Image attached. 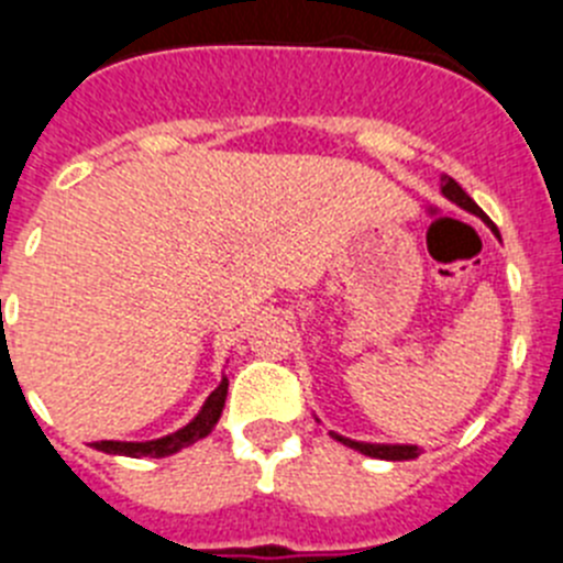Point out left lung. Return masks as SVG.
Instances as JSON below:
<instances>
[{
    "label": "left lung",
    "mask_w": 563,
    "mask_h": 563,
    "mask_svg": "<svg viewBox=\"0 0 563 563\" xmlns=\"http://www.w3.org/2000/svg\"><path fill=\"white\" fill-rule=\"evenodd\" d=\"M442 194H445V197H449L451 202H456V206H460V208H465V211H471V213H476V217H482V220H485L487 225L494 228V222L487 220V213L482 211V208L476 206V202L471 200V197H467L465 191H462L460 183H456L454 177H449V174L442 177ZM494 231H496V228H494ZM332 437H335L338 442H343V445H350V449L361 451V454L375 456V460H415V456H417L415 445H372V442H355V440H346V437H338V434H332Z\"/></svg>",
    "instance_id": "8db88e82"
}]
</instances>
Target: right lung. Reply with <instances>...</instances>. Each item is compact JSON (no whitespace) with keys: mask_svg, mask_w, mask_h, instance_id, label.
<instances>
[{"mask_svg":"<svg viewBox=\"0 0 563 563\" xmlns=\"http://www.w3.org/2000/svg\"><path fill=\"white\" fill-rule=\"evenodd\" d=\"M225 395H228V380L222 377V383L217 389L211 391V397L206 400L202 411L188 422L186 429L174 431V434L161 437V440H152V442H114V440H101V442H92V449L103 451V454H121V456H152V460H161V456L174 454V451L186 449L191 442L202 440L208 431L217 426L222 415V406H225Z\"/></svg>","mask_w":563,"mask_h":563,"instance_id":"obj_1","label":"right lung"}]
</instances>
